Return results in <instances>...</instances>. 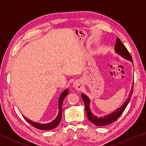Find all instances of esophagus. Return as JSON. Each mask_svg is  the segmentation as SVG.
Segmentation results:
<instances>
[{
	"label": "esophagus",
	"mask_w": 146,
	"mask_h": 146,
	"mask_svg": "<svg viewBox=\"0 0 146 146\" xmlns=\"http://www.w3.org/2000/svg\"><path fill=\"white\" fill-rule=\"evenodd\" d=\"M73 86H74V87H75L76 89L78 90V91H79V90H80L82 88L81 84L79 82H78V81H75V82H74Z\"/></svg>",
	"instance_id": "esophagus-1"
}]
</instances>
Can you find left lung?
I'll return each instance as SVG.
<instances>
[{
  "mask_svg": "<svg viewBox=\"0 0 146 146\" xmlns=\"http://www.w3.org/2000/svg\"><path fill=\"white\" fill-rule=\"evenodd\" d=\"M114 50L116 51L117 53H118L119 55H121L122 57L126 59L127 60L130 61L131 62L133 63L132 56H131L130 53L127 50L126 47L124 44L121 42L120 39L117 38L116 40V44H115L114 47ZM133 88H134V82H133V85L132 87V89H131L130 93L129 94V96L128 99L126 100V102L122 104V106L121 107L117 108L116 110H115L113 112L110 113L108 115H106L104 117H100L98 118L97 116H94V115L92 113L91 109H90V99L88 96H87L85 94H82L81 97L83 99L84 103L85 105V110L86 113H87V116L89 120L91 121V122H93L94 124H95L96 126H106V125L110 124L111 123L114 122L118 119L119 117L121 116V114H122V112H124L125 108H126L127 105H128L129 102L132 97V93H133Z\"/></svg>",
  "mask_w": 146,
  "mask_h": 146,
  "instance_id": "obj_1",
  "label": "left lung"
}]
</instances>
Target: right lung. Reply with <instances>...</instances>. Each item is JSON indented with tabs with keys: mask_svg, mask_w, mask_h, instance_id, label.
<instances>
[{
	"mask_svg": "<svg viewBox=\"0 0 146 146\" xmlns=\"http://www.w3.org/2000/svg\"><path fill=\"white\" fill-rule=\"evenodd\" d=\"M68 93H69L68 89L65 90V91L61 94L60 96H59V101H58V104H59L58 115H57V116L52 121V122L48 123V124H40V123L33 122V121L26 118V117H24L23 116L24 119H25V120L27 121L29 124H31L32 126L35 127V128L39 129V130H52V129L56 128V127L58 126V124H59V122H60V121L61 120V115H62V108H61V106H62L63 101V100H64V98H65V96L67 95Z\"/></svg>",
	"mask_w": 146,
	"mask_h": 146,
	"instance_id": "1",
	"label": "right lung"
}]
</instances>
